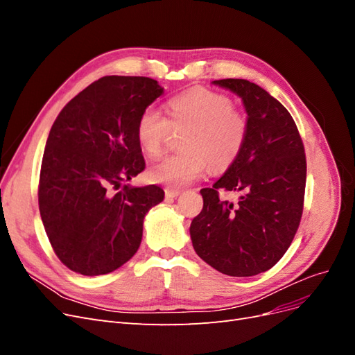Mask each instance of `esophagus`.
Wrapping results in <instances>:
<instances>
[{
	"mask_svg": "<svg viewBox=\"0 0 355 355\" xmlns=\"http://www.w3.org/2000/svg\"><path fill=\"white\" fill-rule=\"evenodd\" d=\"M166 192V197H170V198H175L180 194V189H175V188H166L164 189Z\"/></svg>",
	"mask_w": 355,
	"mask_h": 355,
	"instance_id": "34e87169",
	"label": "esophagus"
}]
</instances>
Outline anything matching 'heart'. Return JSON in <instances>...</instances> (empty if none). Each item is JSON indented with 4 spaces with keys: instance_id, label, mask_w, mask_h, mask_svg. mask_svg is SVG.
<instances>
[{
    "instance_id": "1",
    "label": "heart",
    "mask_w": 355,
    "mask_h": 355,
    "mask_svg": "<svg viewBox=\"0 0 355 355\" xmlns=\"http://www.w3.org/2000/svg\"><path fill=\"white\" fill-rule=\"evenodd\" d=\"M171 130L185 132L179 144L182 151L153 164L148 178L178 188L198 179L207 164L213 170L230 167L243 151L249 124L228 96L196 89L170 99L167 116L154 106L146 108L137 120L136 137L146 155L158 157Z\"/></svg>"
}]
</instances>
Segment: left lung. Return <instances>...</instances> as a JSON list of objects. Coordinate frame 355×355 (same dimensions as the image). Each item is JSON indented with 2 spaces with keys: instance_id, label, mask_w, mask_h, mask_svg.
<instances>
[{
  "instance_id": "1",
  "label": "left lung",
  "mask_w": 355,
  "mask_h": 355,
  "mask_svg": "<svg viewBox=\"0 0 355 355\" xmlns=\"http://www.w3.org/2000/svg\"><path fill=\"white\" fill-rule=\"evenodd\" d=\"M213 84L239 94L247 112L245 145L191 222L194 250L214 270L250 277L272 268L292 244L304 211L306 158L292 115L259 85L240 78ZM239 191L235 203L218 191Z\"/></svg>"
}]
</instances>
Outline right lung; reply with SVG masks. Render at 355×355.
Wrapping results in <instances>:
<instances>
[{
    "instance_id": "add662e5",
    "label": "right lung",
    "mask_w": 355,
    "mask_h": 355,
    "mask_svg": "<svg viewBox=\"0 0 355 355\" xmlns=\"http://www.w3.org/2000/svg\"><path fill=\"white\" fill-rule=\"evenodd\" d=\"M164 93L148 77L108 75L71 99L42 155L38 206L60 262L81 275H103L132 259L144 218L163 201L157 185H124L145 168L136 125Z\"/></svg>"
}]
</instances>
